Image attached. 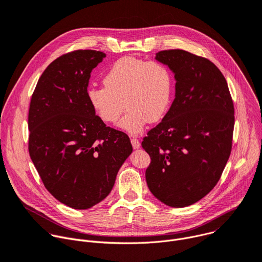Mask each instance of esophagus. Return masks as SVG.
Returning a JSON list of instances; mask_svg holds the SVG:
<instances>
[{
  "mask_svg": "<svg viewBox=\"0 0 262 262\" xmlns=\"http://www.w3.org/2000/svg\"><path fill=\"white\" fill-rule=\"evenodd\" d=\"M131 143H132V147L134 149H138L140 147V142H139V140L136 137H132L131 138Z\"/></svg>",
  "mask_w": 262,
  "mask_h": 262,
  "instance_id": "esophagus-1",
  "label": "esophagus"
}]
</instances>
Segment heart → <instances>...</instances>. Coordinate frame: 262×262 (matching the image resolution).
<instances>
[{
  "label": "heart",
  "instance_id": "1",
  "mask_svg": "<svg viewBox=\"0 0 262 262\" xmlns=\"http://www.w3.org/2000/svg\"><path fill=\"white\" fill-rule=\"evenodd\" d=\"M104 87L93 86L87 98L99 118L107 124L120 119L125 104L128 112L119 126L138 134L150 122L167 112L173 91L171 71L164 63L134 56L116 60L104 77Z\"/></svg>",
  "mask_w": 262,
  "mask_h": 262
}]
</instances>
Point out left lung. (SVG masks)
Segmentation results:
<instances>
[{"label":"left lung","mask_w":262,"mask_h":262,"mask_svg":"<svg viewBox=\"0 0 262 262\" xmlns=\"http://www.w3.org/2000/svg\"><path fill=\"white\" fill-rule=\"evenodd\" d=\"M156 60L175 74L176 95L162 121L141 142L150 155V191L170 207H186L219 182L232 149L234 105L228 84L207 58L165 50Z\"/></svg>","instance_id":"1"}]
</instances>
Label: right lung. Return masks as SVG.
Instances as JSON below:
<instances>
[{"instance_id":"1","label":"right lung","mask_w":262,"mask_h":262,"mask_svg":"<svg viewBox=\"0 0 262 262\" xmlns=\"http://www.w3.org/2000/svg\"><path fill=\"white\" fill-rule=\"evenodd\" d=\"M106 54L77 50L45 70L28 114L29 154L49 192L74 209H87L111 191L132 152L129 136L107 127L87 98L92 71Z\"/></svg>"}]
</instances>
